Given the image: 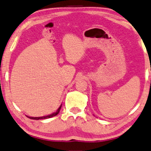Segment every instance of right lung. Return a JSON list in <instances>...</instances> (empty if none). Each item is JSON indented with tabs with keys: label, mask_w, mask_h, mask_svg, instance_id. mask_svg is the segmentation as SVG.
<instances>
[{
	"label": "right lung",
	"mask_w": 151,
	"mask_h": 151,
	"mask_svg": "<svg viewBox=\"0 0 151 151\" xmlns=\"http://www.w3.org/2000/svg\"><path fill=\"white\" fill-rule=\"evenodd\" d=\"M61 106H60V107H59V109H57V112L54 113H52V114H51V115H47V116L36 117V118H34V117H29V116H27V117H28V118H29L32 119V120H41V119H47V118H52V117L55 116V115H57V114H58V113H59V111H60V109H61Z\"/></svg>",
	"instance_id": "1"
}]
</instances>
